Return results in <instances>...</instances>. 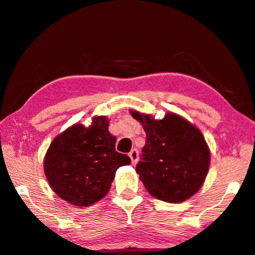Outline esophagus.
<instances>
[{"label": "esophagus", "mask_w": 255, "mask_h": 255, "mask_svg": "<svg viewBox=\"0 0 255 255\" xmlns=\"http://www.w3.org/2000/svg\"><path fill=\"white\" fill-rule=\"evenodd\" d=\"M128 156L131 158V162L132 164H136V162H138V158H139V152L138 149H132L130 153H128Z\"/></svg>", "instance_id": "34e87169"}]
</instances>
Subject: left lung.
Instances as JSON below:
<instances>
[{
  "label": "left lung",
  "mask_w": 255,
  "mask_h": 255,
  "mask_svg": "<svg viewBox=\"0 0 255 255\" xmlns=\"http://www.w3.org/2000/svg\"><path fill=\"white\" fill-rule=\"evenodd\" d=\"M146 132L141 161L136 164L146 190L158 200L183 202L200 190L209 169L210 153L201 131L173 113L155 120L130 110Z\"/></svg>",
  "instance_id": "1"
}]
</instances>
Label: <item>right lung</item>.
I'll list each match as a JSON object with an SVG mask.
<instances>
[{"mask_svg": "<svg viewBox=\"0 0 255 255\" xmlns=\"http://www.w3.org/2000/svg\"><path fill=\"white\" fill-rule=\"evenodd\" d=\"M106 116H95L91 127L75 124L55 136L43 170L53 191L73 206L87 207L106 197L116 170L131 163L116 152V136L108 131Z\"/></svg>", "mask_w": 255, "mask_h": 255, "instance_id": "add662e5", "label": "right lung"}]
</instances>
